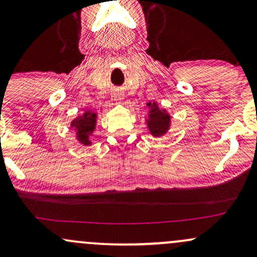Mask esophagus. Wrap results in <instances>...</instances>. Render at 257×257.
Returning <instances> with one entry per match:
<instances>
[{"label":"esophagus","mask_w":257,"mask_h":257,"mask_svg":"<svg viewBox=\"0 0 257 257\" xmlns=\"http://www.w3.org/2000/svg\"><path fill=\"white\" fill-rule=\"evenodd\" d=\"M114 99H115V101H116V102H121V97H117V96H116V97H115V98H114Z\"/></svg>","instance_id":"1"}]
</instances>
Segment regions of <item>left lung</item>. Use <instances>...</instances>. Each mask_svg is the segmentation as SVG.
I'll return each instance as SVG.
<instances>
[{
  "instance_id": "8db88e82",
  "label": "left lung",
  "mask_w": 257,
  "mask_h": 257,
  "mask_svg": "<svg viewBox=\"0 0 257 257\" xmlns=\"http://www.w3.org/2000/svg\"><path fill=\"white\" fill-rule=\"evenodd\" d=\"M147 116L144 117L147 122V127L153 137H162L170 131L172 120L171 114L165 108H161L158 102H148Z\"/></svg>"
}]
</instances>
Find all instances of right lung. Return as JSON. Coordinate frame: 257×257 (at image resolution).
Returning <instances> with one entry per match:
<instances>
[{
  "instance_id": "obj_1",
  "label": "right lung",
  "mask_w": 257,
  "mask_h": 257,
  "mask_svg": "<svg viewBox=\"0 0 257 257\" xmlns=\"http://www.w3.org/2000/svg\"><path fill=\"white\" fill-rule=\"evenodd\" d=\"M97 113L92 110H85L83 114L74 117L71 121V128H74L75 140L81 146H91V137L95 132L96 123H97Z\"/></svg>"
}]
</instances>
